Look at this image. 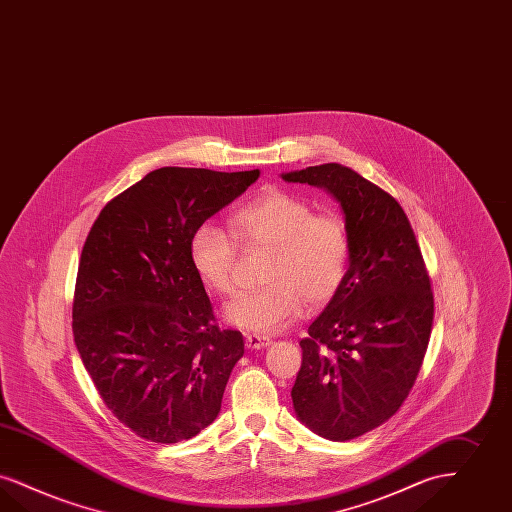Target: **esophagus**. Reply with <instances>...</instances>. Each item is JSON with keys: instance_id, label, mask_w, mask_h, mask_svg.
<instances>
[{"instance_id": "1", "label": "esophagus", "mask_w": 512, "mask_h": 512, "mask_svg": "<svg viewBox=\"0 0 512 512\" xmlns=\"http://www.w3.org/2000/svg\"><path fill=\"white\" fill-rule=\"evenodd\" d=\"M247 348L251 350H261V348L268 347L270 345V339L263 337V335H255V333H247L246 335Z\"/></svg>"}]
</instances>
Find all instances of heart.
<instances>
[{
	"instance_id": "obj_1",
	"label": "heart",
	"mask_w": 512,
	"mask_h": 512,
	"mask_svg": "<svg viewBox=\"0 0 512 512\" xmlns=\"http://www.w3.org/2000/svg\"><path fill=\"white\" fill-rule=\"evenodd\" d=\"M238 239L246 247H270L266 286L242 293L225 307L236 328L270 335L295 322L305 305L324 307L345 280L348 234L335 213H314L305 200L266 190L230 215V230L211 221L190 236V263L209 291L228 295L236 289L234 265Z\"/></svg>"
}]
</instances>
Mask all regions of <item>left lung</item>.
Wrapping results in <instances>:
<instances>
[{
    "mask_svg": "<svg viewBox=\"0 0 512 512\" xmlns=\"http://www.w3.org/2000/svg\"><path fill=\"white\" fill-rule=\"evenodd\" d=\"M282 179L324 188L345 219L347 274L299 343L291 389L305 427L345 442L383 425L408 398L432 329L429 274L404 209L354 169L314 165Z\"/></svg>",
    "mask_w": 512,
    "mask_h": 512,
    "instance_id": "8db88e82",
    "label": "left lung"
}]
</instances>
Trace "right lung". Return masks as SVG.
Masks as SVG:
<instances>
[{
  "label": "right lung",
  "instance_id": "1",
  "mask_svg": "<svg viewBox=\"0 0 512 512\" xmlns=\"http://www.w3.org/2000/svg\"><path fill=\"white\" fill-rule=\"evenodd\" d=\"M259 175L162 167L104 205L91 226L74 341L106 408L144 440H188L221 411L244 337L213 324L190 236Z\"/></svg>",
  "mask_w": 512,
  "mask_h": 512
}]
</instances>
